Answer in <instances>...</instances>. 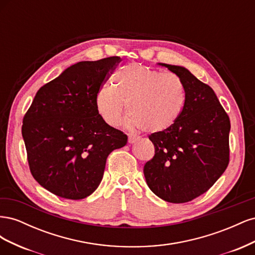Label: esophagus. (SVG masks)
Instances as JSON below:
<instances>
[{
  "instance_id": "34e87169",
  "label": "esophagus",
  "mask_w": 255,
  "mask_h": 255,
  "mask_svg": "<svg viewBox=\"0 0 255 255\" xmlns=\"http://www.w3.org/2000/svg\"><path fill=\"white\" fill-rule=\"evenodd\" d=\"M137 140V138L134 136H128V143H134Z\"/></svg>"
}]
</instances>
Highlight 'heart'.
<instances>
[{
    "mask_svg": "<svg viewBox=\"0 0 255 255\" xmlns=\"http://www.w3.org/2000/svg\"><path fill=\"white\" fill-rule=\"evenodd\" d=\"M115 87L105 85L97 91L96 105L107 125L119 127L127 112L128 127L161 133L171 128L183 113L186 90L175 74L129 64L114 75Z\"/></svg>",
    "mask_w": 255,
    "mask_h": 255,
    "instance_id": "1",
    "label": "heart"
}]
</instances>
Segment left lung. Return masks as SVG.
Instances as JSON below:
<instances>
[{
    "label": "left lung",
    "mask_w": 255,
    "mask_h": 255,
    "mask_svg": "<svg viewBox=\"0 0 255 255\" xmlns=\"http://www.w3.org/2000/svg\"><path fill=\"white\" fill-rule=\"evenodd\" d=\"M182 80L186 103L175 125L149 139L155 154L143 173L149 188L170 203L189 202L210 189L230 160V118L214 90L186 68L159 64Z\"/></svg>",
    "instance_id": "8db88e82"
}]
</instances>
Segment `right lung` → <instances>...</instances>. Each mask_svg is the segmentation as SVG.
<instances>
[{
  "mask_svg": "<svg viewBox=\"0 0 255 255\" xmlns=\"http://www.w3.org/2000/svg\"><path fill=\"white\" fill-rule=\"evenodd\" d=\"M120 61L112 56L70 66L37 91L24 115L30 173L52 194L90 196L102 181L107 156L127 144L128 136L105 123L96 105L97 91Z\"/></svg>",
  "mask_w": 255,
  "mask_h": 255,
  "instance_id": "1",
  "label": "right lung"
}]
</instances>
